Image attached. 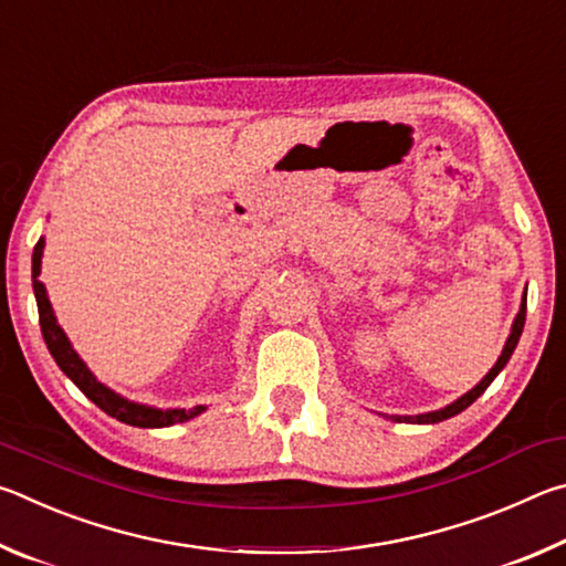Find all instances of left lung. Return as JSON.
Returning <instances> with one entry per match:
<instances>
[{
	"label": "left lung",
	"instance_id": "1",
	"mask_svg": "<svg viewBox=\"0 0 566 566\" xmlns=\"http://www.w3.org/2000/svg\"><path fill=\"white\" fill-rule=\"evenodd\" d=\"M524 319H526V300H522V306H520V314H516L514 317V324H512V334H510V339H506V344H504V349H502V354H500V359H496V364L494 367L486 371V377L479 381V385L474 387V389H469L467 395H462L459 397L457 401H452V405H447L444 409H437V411H427V415H415V417H389V419H395V421H409V424H437V421H444V419H449V417H454V415H459V411H464L469 405H472V401L476 399V397H482L484 395V389L492 385L494 381V377L500 375V371L506 367V361H510V357H512V352H514V347H516V342H520V337H522V329H524Z\"/></svg>",
	"mask_w": 566,
	"mask_h": 566
}]
</instances>
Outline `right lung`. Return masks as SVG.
Listing matches in <instances>:
<instances>
[{
    "label": "right lung",
    "instance_id": "right-lung-1",
    "mask_svg": "<svg viewBox=\"0 0 566 566\" xmlns=\"http://www.w3.org/2000/svg\"><path fill=\"white\" fill-rule=\"evenodd\" d=\"M42 252H44V237H40V242L34 247L32 254V286H34V296H36V310H40V327H42V337L46 342V349L54 357V361L60 364V369L70 377L76 387L84 391V397L92 399L102 411H107L109 417L124 421V424L132 427H145V429H157V427H171L179 424V421H189L197 415H202L205 407H191V409H157V407H147L139 405V401H132L127 397L117 395V391L109 389L107 385L92 375L87 364L82 361L80 354L74 352V347L66 339L64 329L56 324L54 310L50 296H46L44 284L40 282V272H42Z\"/></svg>",
    "mask_w": 566,
    "mask_h": 566
}]
</instances>
